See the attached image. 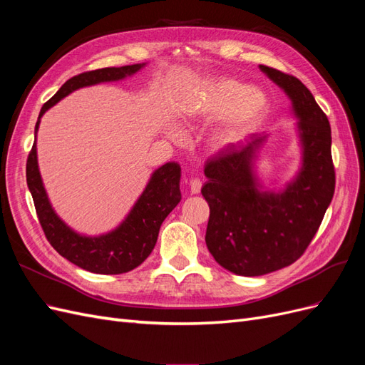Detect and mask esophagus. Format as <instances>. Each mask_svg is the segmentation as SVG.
I'll return each mask as SVG.
<instances>
[{
    "label": "esophagus",
    "instance_id": "esophagus-1",
    "mask_svg": "<svg viewBox=\"0 0 365 365\" xmlns=\"http://www.w3.org/2000/svg\"><path fill=\"white\" fill-rule=\"evenodd\" d=\"M201 187H202V181L197 180V178H192L189 181V190L192 195H197L201 192Z\"/></svg>",
    "mask_w": 365,
    "mask_h": 365
}]
</instances>
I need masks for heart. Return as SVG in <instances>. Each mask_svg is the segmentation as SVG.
<instances>
[{
  "label": "heart",
  "mask_w": 365,
  "mask_h": 365,
  "mask_svg": "<svg viewBox=\"0 0 365 365\" xmlns=\"http://www.w3.org/2000/svg\"><path fill=\"white\" fill-rule=\"evenodd\" d=\"M268 111V97L259 88H248L245 83L222 79L207 88L200 102L197 114L204 118H223L213 132L216 149L233 146L247 132L257 125ZM175 137V132H169Z\"/></svg>",
  "instance_id": "heart-1"
}]
</instances>
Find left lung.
Instances as JSON below:
<instances>
[{
	"label": "left lung",
	"mask_w": 365,
	"mask_h": 365,
	"mask_svg": "<svg viewBox=\"0 0 365 365\" xmlns=\"http://www.w3.org/2000/svg\"><path fill=\"white\" fill-rule=\"evenodd\" d=\"M259 68L291 101L302 163L284 189H267L256 173L269 134H252L205 164L201 193L210 205L205 244L220 267L245 277L289 267L311 244L335 192L332 132L312 93L294 76Z\"/></svg>",
	"instance_id": "obj_1"
}]
</instances>
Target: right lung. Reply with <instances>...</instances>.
I'll use <instances>...</instances> for the list:
<instances>
[{"label":"right lung","instance_id":"right-lung-1","mask_svg":"<svg viewBox=\"0 0 365 365\" xmlns=\"http://www.w3.org/2000/svg\"><path fill=\"white\" fill-rule=\"evenodd\" d=\"M145 65L146 63H134L118 68H102L71 77L42 106L35 126V137L41 117L63 97L85 86L123 81L140 71ZM26 176L39 224L51 247L62 257L94 274H123L145 262L157 244L163 220L181 201V165L175 161L165 163L150 175L145 190L118 227L103 235L86 236L77 233L65 224L51 207L41 178L36 140L29 153Z\"/></svg>","mask_w":365,"mask_h":365}]
</instances>
